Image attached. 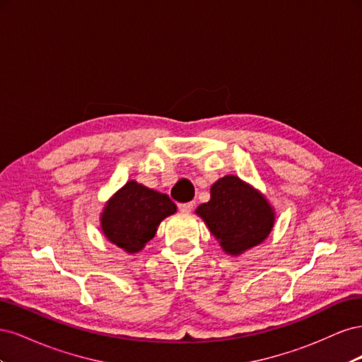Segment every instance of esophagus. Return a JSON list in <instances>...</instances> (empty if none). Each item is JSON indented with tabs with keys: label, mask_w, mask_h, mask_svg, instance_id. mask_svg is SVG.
<instances>
[{
	"label": "esophagus",
	"mask_w": 362,
	"mask_h": 362,
	"mask_svg": "<svg viewBox=\"0 0 362 362\" xmlns=\"http://www.w3.org/2000/svg\"><path fill=\"white\" fill-rule=\"evenodd\" d=\"M193 206H194V202H187V204H180V205H178V210H180L181 213H190V211L193 210Z\"/></svg>",
	"instance_id": "obj_1"
}]
</instances>
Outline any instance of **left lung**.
Listing matches in <instances>:
<instances>
[{
    "instance_id": "1",
    "label": "left lung",
    "mask_w": 362,
    "mask_h": 362,
    "mask_svg": "<svg viewBox=\"0 0 362 362\" xmlns=\"http://www.w3.org/2000/svg\"><path fill=\"white\" fill-rule=\"evenodd\" d=\"M194 213L231 257L264 242L276 218L266 196L235 175L218 178L210 189V201L201 204Z\"/></svg>"
}]
</instances>
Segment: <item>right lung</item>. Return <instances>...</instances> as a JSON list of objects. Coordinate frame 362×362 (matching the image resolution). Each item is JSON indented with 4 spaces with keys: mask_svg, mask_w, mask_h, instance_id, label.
Wrapping results in <instances>:
<instances>
[{
    "mask_svg": "<svg viewBox=\"0 0 362 362\" xmlns=\"http://www.w3.org/2000/svg\"><path fill=\"white\" fill-rule=\"evenodd\" d=\"M177 213L168 194L131 180L104 204L100 216L104 237L112 245L137 254L154 238L164 218Z\"/></svg>",
    "mask_w": 362,
    "mask_h": 362,
    "instance_id": "right-lung-1",
    "label": "right lung"
}]
</instances>
